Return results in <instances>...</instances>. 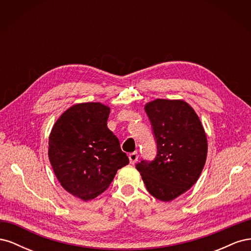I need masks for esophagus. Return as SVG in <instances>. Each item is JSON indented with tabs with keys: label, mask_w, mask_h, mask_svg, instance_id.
I'll return each instance as SVG.
<instances>
[{
	"label": "esophagus",
	"mask_w": 251,
	"mask_h": 251,
	"mask_svg": "<svg viewBox=\"0 0 251 251\" xmlns=\"http://www.w3.org/2000/svg\"><path fill=\"white\" fill-rule=\"evenodd\" d=\"M128 159H130V162L134 164L136 161L138 160V153L137 151H133V153L128 154Z\"/></svg>",
	"instance_id": "1"
}]
</instances>
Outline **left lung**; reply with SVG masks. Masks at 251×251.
Instances as JSON below:
<instances>
[{
	"label": "left lung",
	"mask_w": 251,
	"mask_h": 251,
	"mask_svg": "<svg viewBox=\"0 0 251 251\" xmlns=\"http://www.w3.org/2000/svg\"><path fill=\"white\" fill-rule=\"evenodd\" d=\"M157 143L154 160L136 164L148 192L169 202L191 188L207 156L206 134L194 109L183 100H156L146 105Z\"/></svg>",
	"instance_id": "left-lung-1"
}]
</instances>
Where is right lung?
Returning <instances> with one entry per match:
<instances>
[{
    "instance_id": "add662e5",
    "label": "right lung",
    "mask_w": 251,
    "mask_h": 251,
    "mask_svg": "<svg viewBox=\"0 0 251 251\" xmlns=\"http://www.w3.org/2000/svg\"><path fill=\"white\" fill-rule=\"evenodd\" d=\"M110 108L100 102L75 104L62 114L49 137V159L60 184L91 200L109 187L128 163L118 138L107 126Z\"/></svg>"
}]
</instances>
